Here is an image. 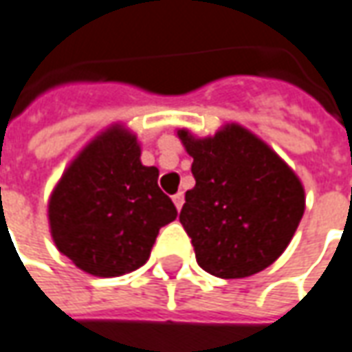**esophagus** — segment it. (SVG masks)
Masks as SVG:
<instances>
[{
  "mask_svg": "<svg viewBox=\"0 0 352 352\" xmlns=\"http://www.w3.org/2000/svg\"><path fill=\"white\" fill-rule=\"evenodd\" d=\"M172 201H174V205H176V209L180 211L182 205H184V193H176V195L172 197Z\"/></svg>",
  "mask_w": 352,
  "mask_h": 352,
  "instance_id": "obj_1",
  "label": "esophagus"
}]
</instances>
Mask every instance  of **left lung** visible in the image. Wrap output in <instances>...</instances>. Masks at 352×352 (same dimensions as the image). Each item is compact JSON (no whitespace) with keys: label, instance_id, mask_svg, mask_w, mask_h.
I'll use <instances>...</instances> for the list:
<instances>
[{"label":"left lung","instance_id":"left-lung-1","mask_svg":"<svg viewBox=\"0 0 352 352\" xmlns=\"http://www.w3.org/2000/svg\"><path fill=\"white\" fill-rule=\"evenodd\" d=\"M193 159V190L180 223L199 267L221 279H242L270 267L289 246L304 214L296 174L248 129L226 126L214 138L178 131Z\"/></svg>","mask_w":352,"mask_h":352}]
</instances>
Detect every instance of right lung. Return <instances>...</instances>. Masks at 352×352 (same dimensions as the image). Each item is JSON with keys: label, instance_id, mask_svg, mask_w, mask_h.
<instances>
[{"label": "right lung", "instance_id": "obj_1", "mask_svg": "<svg viewBox=\"0 0 352 352\" xmlns=\"http://www.w3.org/2000/svg\"><path fill=\"white\" fill-rule=\"evenodd\" d=\"M135 135L112 127L82 148L50 197L52 238L63 256L96 277H120L151 256L176 207L141 164Z\"/></svg>", "mask_w": 352, "mask_h": 352}]
</instances>
